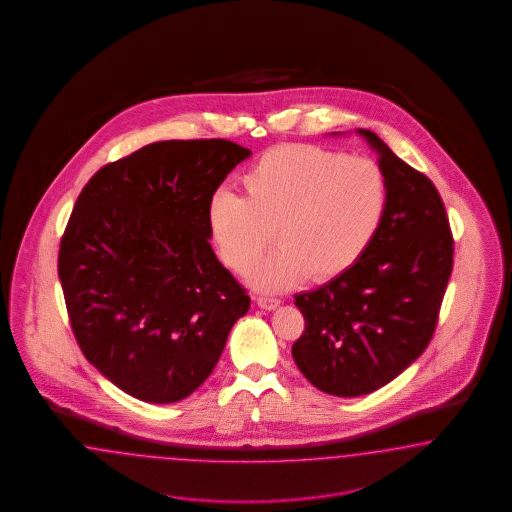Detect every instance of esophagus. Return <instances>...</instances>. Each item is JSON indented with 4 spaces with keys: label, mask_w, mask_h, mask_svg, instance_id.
<instances>
[{
    "label": "esophagus",
    "mask_w": 512,
    "mask_h": 512,
    "mask_svg": "<svg viewBox=\"0 0 512 512\" xmlns=\"http://www.w3.org/2000/svg\"><path fill=\"white\" fill-rule=\"evenodd\" d=\"M257 304L263 308V310H276L279 306L278 298H272V296H257Z\"/></svg>",
    "instance_id": "obj_1"
}]
</instances>
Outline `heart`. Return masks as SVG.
<instances>
[{
  "mask_svg": "<svg viewBox=\"0 0 512 512\" xmlns=\"http://www.w3.org/2000/svg\"><path fill=\"white\" fill-rule=\"evenodd\" d=\"M246 195L221 191L210 202L208 225L221 261L246 272L276 240L279 248L253 270L266 291L310 276L338 278L351 270L381 231L388 182L370 157H349L319 146H281L259 157L242 176Z\"/></svg>",
  "mask_w": 512,
  "mask_h": 512,
  "instance_id": "obj_1",
  "label": "heart"
}]
</instances>
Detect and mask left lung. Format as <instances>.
I'll return each instance as SVG.
<instances>
[{
	"instance_id": "8db88e82",
	"label": "left lung",
	"mask_w": 512,
	"mask_h": 512,
	"mask_svg": "<svg viewBox=\"0 0 512 512\" xmlns=\"http://www.w3.org/2000/svg\"><path fill=\"white\" fill-rule=\"evenodd\" d=\"M388 182L381 231L351 270L295 296L304 332L293 343L298 370L326 394L353 398L385 387L434 338L447 291L454 238L432 180L409 167L373 131Z\"/></svg>"
}]
</instances>
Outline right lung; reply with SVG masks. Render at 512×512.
<instances>
[{
	"instance_id": "right-lung-1",
	"label": "right lung",
	"mask_w": 512,
	"mask_h": 512,
	"mask_svg": "<svg viewBox=\"0 0 512 512\" xmlns=\"http://www.w3.org/2000/svg\"><path fill=\"white\" fill-rule=\"evenodd\" d=\"M251 154L225 139L161 140L80 191L58 274L84 357L129 396L184 400L216 368L248 291L217 261L208 208Z\"/></svg>"
}]
</instances>
